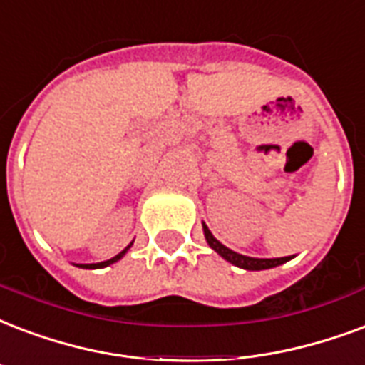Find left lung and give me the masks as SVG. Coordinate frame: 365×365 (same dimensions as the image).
Masks as SVG:
<instances>
[{
	"instance_id": "8db88e82",
	"label": "left lung",
	"mask_w": 365,
	"mask_h": 365,
	"mask_svg": "<svg viewBox=\"0 0 365 365\" xmlns=\"http://www.w3.org/2000/svg\"><path fill=\"white\" fill-rule=\"evenodd\" d=\"M205 227V237H207L208 245L212 247L216 252H218L220 257L226 258L227 262H232L233 266H239V268L243 269H268V268H275V266H279V264L287 262L291 260V257H283V258H250V257H243V255H239V252H233L232 249H227L224 245L220 243L218 239L214 237L210 230L207 226Z\"/></svg>"
}]
</instances>
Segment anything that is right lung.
Returning a JSON list of instances; mask_svg holds the SVG:
<instances>
[{
	"label": "right lung",
	"mask_w": 365,
	"mask_h": 365,
	"mask_svg": "<svg viewBox=\"0 0 365 365\" xmlns=\"http://www.w3.org/2000/svg\"><path fill=\"white\" fill-rule=\"evenodd\" d=\"M130 247H132V243L128 245L126 249L122 250V252H118V255H116V257L110 258V260H105V262H97V264H80V268H90V269H96V268H105V266H108V264H115L116 260H120V258L124 257V255H126L128 249H130Z\"/></svg>",
	"instance_id": "add662e5"
}]
</instances>
